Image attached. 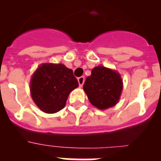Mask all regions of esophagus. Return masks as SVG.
<instances>
[{"label":"esophagus","instance_id":"obj_1","mask_svg":"<svg viewBox=\"0 0 161 161\" xmlns=\"http://www.w3.org/2000/svg\"><path fill=\"white\" fill-rule=\"evenodd\" d=\"M77 80H78V83H79L80 86V87H81V86H83L84 83H85V77H84V76L78 77Z\"/></svg>","mask_w":161,"mask_h":161}]
</instances>
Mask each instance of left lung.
I'll return each instance as SVG.
<instances>
[{
    "instance_id": "obj_1",
    "label": "left lung",
    "mask_w": 161,
    "mask_h": 161,
    "mask_svg": "<svg viewBox=\"0 0 161 161\" xmlns=\"http://www.w3.org/2000/svg\"><path fill=\"white\" fill-rule=\"evenodd\" d=\"M83 89L93 106L105 109L118 102L123 90V82L118 72L97 66L86 78Z\"/></svg>"
}]
</instances>
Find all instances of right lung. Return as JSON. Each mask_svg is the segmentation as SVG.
<instances>
[{
    "mask_svg": "<svg viewBox=\"0 0 161 161\" xmlns=\"http://www.w3.org/2000/svg\"><path fill=\"white\" fill-rule=\"evenodd\" d=\"M78 85L72 69L59 64H46L38 67L33 75L31 93L41 110L53 114L64 107L69 93Z\"/></svg>",
    "mask_w": 161,
    "mask_h": 161,
    "instance_id": "1",
    "label": "right lung"
}]
</instances>
